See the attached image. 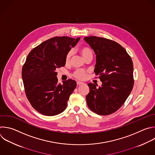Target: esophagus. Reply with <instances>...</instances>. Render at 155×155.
<instances>
[{
    "label": "esophagus",
    "instance_id": "obj_1",
    "mask_svg": "<svg viewBox=\"0 0 155 155\" xmlns=\"http://www.w3.org/2000/svg\"><path fill=\"white\" fill-rule=\"evenodd\" d=\"M77 85H80V84H84V83L81 82V81H77Z\"/></svg>",
    "mask_w": 155,
    "mask_h": 155
}]
</instances>
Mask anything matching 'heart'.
<instances>
[{"label":"heart","instance_id":"obj_1","mask_svg":"<svg viewBox=\"0 0 155 155\" xmlns=\"http://www.w3.org/2000/svg\"><path fill=\"white\" fill-rule=\"evenodd\" d=\"M80 51L81 54L84 57V58H86L89 55H92V50L89 47H81ZM72 55H73L72 50H69L67 53L65 57V62L66 63H69L70 62ZM74 76L78 80H84L86 77V71L83 69H77L74 72Z\"/></svg>","mask_w":155,"mask_h":155}]
</instances>
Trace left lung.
<instances>
[{"mask_svg":"<svg viewBox=\"0 0 155 155\" xmlns=\"http://www.w3.org/2000/svg\"><path fill=\"white\" fill-rule=\"evenodd\" d=\"M96 55L94 72L102 82L97 88L88 83V107L99 115H109L119 110L130 94L133 84V64L125 49L117 42L97 36L84 38Z\"/></svg>","mask_w":155,"mask_h":155,"instance_id":"8db88e82","label":"left lung"}]
</instances>
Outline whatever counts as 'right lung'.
<instances>
[{"label": "right lung", "mask_w": 155, "mask_h": 155, "mask_svg": "<svg viewBox=\"0 0 155 155\" xmlns=\"http://www.w3.org/2000/svg\"><path fill=\"white\" fill-rule=\"evenodd\" d=\"M68 36L50 38L34 48L22 69L25 92L30 104L39 113L58 115L67 107L76 87L75 80L58 83L57 69L64 66L67 53L80 40Z\"/></svg>", "instance_id": "1"}]
</instances>
